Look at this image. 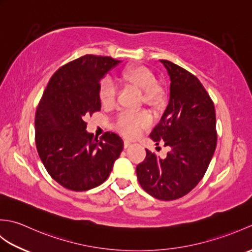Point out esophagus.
<instances>
[{
    "mask_svg": "<svg viewBox=\"0 0 252 252\" xmlns=\"http://www.w3.org/2000/svg\"><path fill=\"white\" fill-rule=\"evenodd\" d=\"M131 146V142L129 141H125V148H129Z\"/></svg>",
    "mask_w": 252,
    "mask_h": 252,
    "instance_id": "obj_1",
    "label": "esophagus"
}]
</instances>
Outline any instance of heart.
<instances>
[{"label": "heart", "instance_id": "heart-1", "mask_svg": "<svg viewBox=\"0 0 252 252\" xmlns=\"http://www.w3.org/2000/svg\"><path fill=\"white\" fill-rule=\"evenodd\" d=\"M121 80L143 91V100L146 104L156 106L162 99V92L156 84V79L148 68L143 66L130 67L121 72ZM117 89L110 79L106 78L99 84V98L106 106L116 100ZM151 122V117L145 110L122 111L118 117L117 129L126 137H135L141 129Z\"/></svg>", "mask_w": 252, "mask_h": 252}]
</instances>
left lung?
Segmentation results:
<instances>
[{
  "instance_id": "obj_1",
  "label": "left lung",
  "mask_w": 252,
  "mask_h": 252,
  "mask_svg": "<svg viewBox=\"0 0 252 252\" xmlns=\"http://www.w3.org/2000/svg\"><path fill=\"white\" fill-rule=\"evenodd\" d=\"M160 63L171 81L170 99L149 136L170 151L160 158L146 149L136 175L149 195L169 201L189 194L205 175L217 147L216 110L194 74L169 61Z\"/></svg>"
}]
</instances>
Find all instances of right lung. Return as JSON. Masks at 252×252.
I'll list each match as a JSON object with an SVG mask.
<instances>
[{
	"label": "right lung",
	"instance_id": "1",
	"mask_svg": "<svg viewBox=\"0 0 252 252\" xmlns=\"http://www.w3.org/2000/svg\"><path fill=\"white\" fill-rule=\"evenodd\" d=\"M120 61L84 55L54 73L35 114V144L47 172L74 191L88 190L108 179L123 149L122 138L85 131L84 117L100 110L99 82Z\"/></svg>",
	"mask_w": 252,
	"mask_h": 252
}]
</instances>
